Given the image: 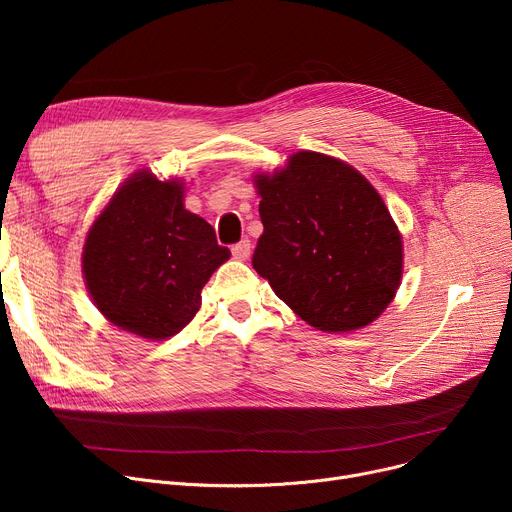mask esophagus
<instances>
[{"label": "esophagus", "mask_w": 512, "mask_h": 512, "mask_svg": "<svg viewBox=\"0 0 512 512\" xmlns=\"http://www.w3.org/2000/svg\"><path fill=\"white\" fill-rule=\"evenodd\" d=\"M232 255H234V259H238V261L249 259V257H251V240L245 238V240L236 242V245L232 247Z\"/></svg>", "instance_id": "obj_1"}]
</instances>
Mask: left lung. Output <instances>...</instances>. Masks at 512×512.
I'll use <instances>...</instances> for the list:
<instances>
[{"instance_id": "8db88e82", "label": "left lung", "mask_w": 512, "mask_h": 512, "mask_svg": "<svg viewBox=\"0 0 512 512\" xmlns=\"http://www.w3.org/2000/svg\"><path fill=\"white\" fill-rule=\"evenodd\" d=\"M263 234L253 267L321 332L378 319L402 280V236L373 184L346 161L297 151L274 174L257 172Z\"/></svg>"}]
</instances>
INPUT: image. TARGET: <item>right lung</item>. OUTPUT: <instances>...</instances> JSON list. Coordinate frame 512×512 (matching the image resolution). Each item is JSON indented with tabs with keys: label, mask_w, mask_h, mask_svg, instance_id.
I'll use <instances>...</instances> for the list:
<instances>
[{
	"label": "right lung",
	"mask_w": 512,
	"mask_h": 512,
	"mask_svg": "<svg viewBox=\"0 0 512 512\" xmlns=\"http://www.w3.org/2000/svg\"><path fill=\"white\" fill-rule=\"evenodd\" d=\"M228 259L213 228L184 207V182L139 170L91 224L83 278L110 324L166 340L195 317L203 286Z\"/></svg>",
	"instance_id": "1"
}]
</instances>
